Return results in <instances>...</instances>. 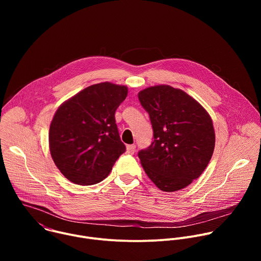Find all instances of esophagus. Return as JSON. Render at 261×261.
<instances>
[{
	"label": "esophagus",
	"mask_w": 261,
	"mask_h": 261,
	"mask_svg": "<svg viewBox=\"0 0 261 261\" xmlns=\"http://www.w3.org/2000/svg\"><path fill=\"white\" fill-rule=\"evenodd\" d=\"M135 148H136L135 144H130V145H127V152H128L129 154L133 155V154L135 153Z\"/></svg>",
	"instance_id": "34e87169"
}]
</instances>
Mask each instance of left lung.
<instances>
[{
  "label": "left lung",
  "mask_w": 261,
  "mask_h": 261,
  "mask_svg": "<svg viewBox=\"0 0 261 261\" xmlns=\"http://www.w3.org/2000/svg\"><path fill=\"white\" fill-rule=\"evenodd\" d=\"M154 137L138 152L152 181L165 192L186 188L206 168L215 148L213 121L206 110L179 89L161 85L139 92Z\"/></svg>",
  "instance_id": "8db88e82"
}]
</instances>
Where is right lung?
I'll return each instance as SVG.
<instances>
[{"mask_svg": "<svg viewBox=\"0 0 261 261\" xmlns=\"http://www.w3.org/2000/svg\"><path fill=\"white\" fill-rule=\"evenodd\" d=\"M125 86L101 83L64 102L49 128L53 160L70 181L89 186L104 179L125 153L115 114L126 99Z\"/></svg>", "mask_w": 261, "mask_h": 261, "instance_id": "1", "label": "right lung"}]
</instances>
